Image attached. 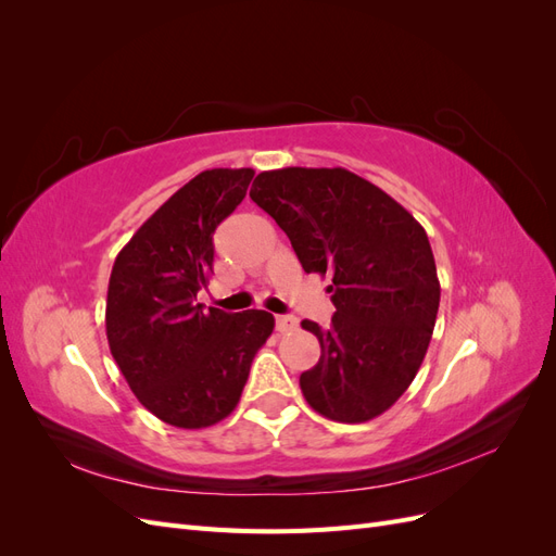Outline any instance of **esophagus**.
<instances>
[{"label":"esophagus","mask_w":556,"mask_h":556,"mask_svg":"<svg viewBox=\"0 0 556 556\" xmlns=\"http://www.w3.org/2000/svg\"><path fill=\"white\" fill-rule=\"evenodd\" d=\"M296 317L294 315H276V329L280 333H288V331H294L296 329Z\"/></svg>","instance_id":"1"}]
</instances>
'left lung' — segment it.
<instances>
[{"mask_svg":"<svg viewBox=\"0 0 556 556\" xmlns=\"http://www.w3.org/2000/svg\"><path fill=\"white\" fill-rule=\"evenodd\" d=\"M250 199L288 233L306 274L329 276V329L304 319L319 362L299 378L311 408L368 422L408 390L441 304L433 252L415 217L348 169L262 172Z\"/></svg>","mask_w":556,"mask_h":556,"instance_id":"obj_1","label":"left lung"}]
</instances>
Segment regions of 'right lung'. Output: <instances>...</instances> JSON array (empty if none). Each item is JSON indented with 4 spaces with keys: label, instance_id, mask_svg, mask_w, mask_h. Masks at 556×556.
I'll use <instances>...</instances> for the list:
<instances>
[{
    "label": "right lung",
    "instance_id": "add662e5",
    "mask_svg": "<svg viewBox=\"0 0 556 556\" xmlns=\"http://www.w3.org/2000/svg\"><path fill=\"white\" fill-rule=\"evenodd\" d=\"M252 169H208L172 194L115 257L106 339L143 406L178 429L225 419L250 364L274 331L266 311L225 313L197 304L213 274V233L233 213Z\"/></svg>",
    "mask_w": 556,
    "mask_h": 556
}]
</instances>
